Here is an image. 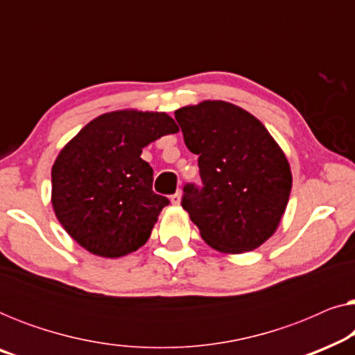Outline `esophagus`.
Masks as SVG:
<instances>
[{
    "label": "esophagus",
    "instance_id": "34e87169",
    "mask_svg": "<svg viewBox=\"0 0 355 355\" xmlns=\"http://www.w3.org/2000/svg\"><path fill=\"white\" fill-rule=\"evenodd\" d=\"M181 197H182L181 191H178L176 193H173L171 196V202L174 203V205H179V203H181Z\"/></svg>",
    "mask_w": 355,
    "mask_h": 355
}]
</instances>
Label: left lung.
Segmentation results:
<instances>
[{"instance_id": "8db88e82", "label": "left lung", "mask_w": 355, "mask_h": 355, "mask_svg": "<svg viewBox=\"0 0 355 355\" xmlns=\"http://www.w3.org/2000/svg\"><path fill=\"white\" fill-rule=\"evenodd\" d=\"M174 118L198 155L202 186L186 184L181 205L202 239L226 254L260 247L278 227L293 187L283 150L255 116L227 101L184 106Z\"/></svg>"}]
</instances>
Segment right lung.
Segmentation results:
<instances>
[{
	"label": "right lung",
	"mask_w": 355,
	"mask_h": 355,
	"mask_svg": "<svg viewBox=\"0 0 355 355\" xmlns=\"http://www.w3.org/2000/svg\"><path fill=\"white\" fill-rule=\"evenodd\" d=\"M179 128L166 113L123 110L90 121L51 169L58 221L92 254L116 259L148 241L166 197L153 192L142 148Z\"/></svg>",
	"instance_id": "right-lung-1"
}]
</instances>
